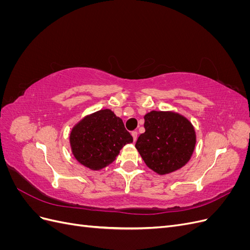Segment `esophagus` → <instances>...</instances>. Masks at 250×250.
Instances as JSON below:
<instances>
[{"instance_id":"obj_1","label":"esophagus","mask_w":250,"mask_h":250,"mask_svg":"<svg viewBox=\"0 0 250 250\" xmlns=\"http://www.w3.org/2000/svg\"><path fill=\"white\" fill-rule=\"evenodd\" d=\"M131 135H132V138H133V142L137 141V139H138V131H135V130L132 131Z\"/></svg>"}]
</instances>
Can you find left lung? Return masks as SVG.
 Listing matches in <instances>:
<instances>
[{
	"mask_svg": "<svg viewBox=\"0 0 250 250\" xmlns=\"http://www.w3.org/2000/svg\"><path fill=\"white\" fill-rule=\"evenodd\" d=\"M144 119L145 132L135 143L143 161L161 175L184 167L196 143L192 124L178 113L168 111L152 110Z\"/></svg>",
	"mask_w": 250,
	"mask_h": 250,
	"instance_id": "left-lung-1",
	"label": "left lung"
}]
</instances>
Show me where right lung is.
I'll return each mask as SVG.
<instances>
[{
	"instance_id": "1",
	"label": "right lung",
	"mask_w": 250,
	"mask_h": 250,
	"mask_svg": "<svg viewBox=\"0 0 250 250\" xmlns=\"http://www.w3.org/2000/svg\"><path fill=\"white\" fill-rule=\"evenodd\" d=\"M132 141L123 121L109 109L99 110L81 120L70 137L74 156L92 170L111 164L123 146Z\"/></svg>"
}]
</instances>
